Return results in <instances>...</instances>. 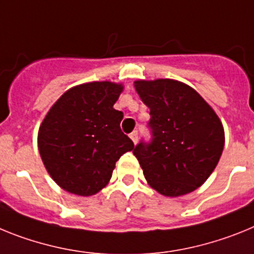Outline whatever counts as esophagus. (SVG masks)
Wrapping results in <instances>:
<instances>
[{
    "instance_id": "esophagus-1",
    "label": "esophagus",
    "mask_w": 254,
    "mask_h": 254,
    "mask_svg": "<svg viewBox=\"0 0 254 254\" xmlns=\"http://www.w3.org/2000/svg\"><path fill=\"white\" fill-rule=\"evenodd\" d=\"M130 139L133 140L134 143L138 142V131H133V133H130Z\"/></svg>"
}]
</instances>
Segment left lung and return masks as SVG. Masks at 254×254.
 <instances>
[{
	"mask_svg": "<svg viewBox=\"0 0 254 254\" xmlns=\"http://www.w3.org/2000/svg\"><path fill=\"white\" fill-rule=\"evenodd\" d=\"M134 84L151 115V140H140L133 149L145 180L167 197L195 190L221 157L225 135L219 116L180 81L157 79Z\"/></svg>",
	"mask_w": 254,
	"mask_h": 254,
	"instance_id": "obj_1",
	"label": "left lung"
}]
</instances>
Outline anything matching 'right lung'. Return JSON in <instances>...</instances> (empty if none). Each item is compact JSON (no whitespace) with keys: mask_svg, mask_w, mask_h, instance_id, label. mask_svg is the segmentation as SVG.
I'll return each instance as SVG.
<instances>
[{"mask_svg":"<svg viewBox=\"0 0 254 254\" xmlns=\"http://www.w3.org/2000/svg\"><path fill=\"white\" fill-rule=\"evenodd\" d=\"M123 85L93 81L57 100L38 131V149L51 178L83 197L105 188L116 161L134 149L120 129L124 114L114 109Z\"/></svg>","mask_w":254,"mask_h":254,"instance_id":"obj_1","label":"right lung"}]
</instances>
